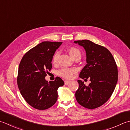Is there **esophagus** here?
Here are the masks:
<instances>
[{"mask_svg": "<svg viewBox=\"0 0 130 130\" xmlns=\"http://www.w3.org/2000/svg\"><path fill=\"white\" fill-rule=\"evenodd\" d=\"M64 83H65V85H68L69 83H70V81H69V80H65V81H64Z\"/></svg>", "mask_w": 130, "mask_h": 130, "instance_id": "obj_1", "label": "esophagus"}]
</instances>
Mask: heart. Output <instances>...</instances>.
<instances>
[{"instance_id": "obj_1", "label": "heart", "mask_w": 130, "mask_h": 130, "mask_svg": "<svg viewBox=\"0 0 130 130\" xmlns=\"http://www.w3.org/2000/svg\"><path fill=\"white\" fill-rule=\"evenodd\" d=\"M69 52L71 56H72L73 58H74L75 56H77V55H80V52L79 51V50L75 47H70L69 49ZM58 56H59V52L57 51L55 53V55L53 57V63L57 62ZM76 71H77V70L74 68H72V69L63 68V69H62L61 70H60L59 74L63 78L70 79L73 77V74H74L76 72Z\"/></svg>"}]
</instances>
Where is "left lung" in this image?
Returning a JSON list of instances; mask_svg holds the SVG:
<instances>
[{
  "instance_id": "obj_1",
  "label": "left lung",
  "mask_w": 130,
  "mask_h": 130,
  "mask_svg": "<svg viewBox=\"0 0 130 130\" xmlns=\"http://www.w3.org/2000/svg\"><path fill=\"white\" fill-rule=\"evenodd\" d=\"M84 48L86 62L79 74L82 79L90 78L91 83L86 86L78 80L79 88L75 92L77 102L83 107L95 109L103 105L112 95L118 81V69L110 51L88 40L74 41Z\"/></svg>"
}]
</instances>
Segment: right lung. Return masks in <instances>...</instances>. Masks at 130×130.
<instances>
[{
    "instance_id": "obj_1",
    "label": "right lung",
    "mask_w": 130,
    "mask_h": 130,
    "mask_svg": "<svg viewBox=\"0 0 130 130\" xmlns=\"http://www.w3.org/2000/svg\"><path fill=\"white\" fill-rule=\"evenodd\" d=\"M62 42H43L25 53L20 63L17 76L18 87L22 97L32 107L45 110L57 100L58 87L64 85L61 78L55 81L45 80L52 68L53 55Z\"/></svg>"
}]
</instances>
